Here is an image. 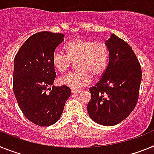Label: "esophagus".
I'll return each instance as SVG.
<instances>
[{
    "mask_svg": "<svg viewBox=\"0 0 154 154\" xmlns=\"http://www.w3.org/2000/svg\"><path fill=\"white\" fill-rule=\"evenodd\" d=\"M82 92V89H72V93H73V94H79Z\"/></svg>",
    "mask_w": 154,
    "mask_h": 154,
    "instance_id": "34e87169",
    "label": "esophagus"
}]
</instances>
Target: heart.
I'll return each mask as SVG.
<instances>
[{"label":"heart","instance_id":"b5f03b06","mask_svg":"<svg viewBox=\"0 0 154 154\" xmlns=\"http://www.w3.org/2000/svg\"><path fill=\"white\" fill-rule=\"evenodd\" d=\"M67 55L56 50L51 61L54 67L60 72L67 70L72 62L76 61L77 69L62 76L59 82L70 88L77 89L89 84L93 76L103 73L109 58V48L105 43L94 42L90 39L77 38L69 42L65 47Z\"/></svg>","mask_w":154,"mask_h":154}]
</instances>
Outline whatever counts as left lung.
Masks as SVG:
<instances>
[{"label":"left lung","instance_id":"obj_1","mask_svg":"<svg viewBox=\"0 0 154 154\" xmlns=\"http://www.w3.org/2000/svg\"><path fill=\"white\" fill-rule=\"evenodd\" d=\"M109 61L95 86L89 89L87 109L91 119L103 126H114L126 119L139 98L142 70L132 48L112 34L106 42Z\"/></svg>","mask_w":154,"mask_h":154}]
</instances>
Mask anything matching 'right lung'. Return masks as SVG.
Instances as JSON below:
<instances>
[{
  "instance_id": "obj_1",
  "label": "right lung",
  "mask_w": 154,
  "mask_h": 154,
  "mask_svg": "<svg viewBox=\"0 0 154 154\" xmlns=\"http://www.w3.org/2000/svg\"><path fill=\"white\" fill-rule=\"evenodd\" d=\"M64 37L38 32L25 41L14 60L13 90L17 104L24 116L38 126L56 123L71 95L66 85L50 88L56 78L51 56Z\"/></svg>"
}]
</instances>
